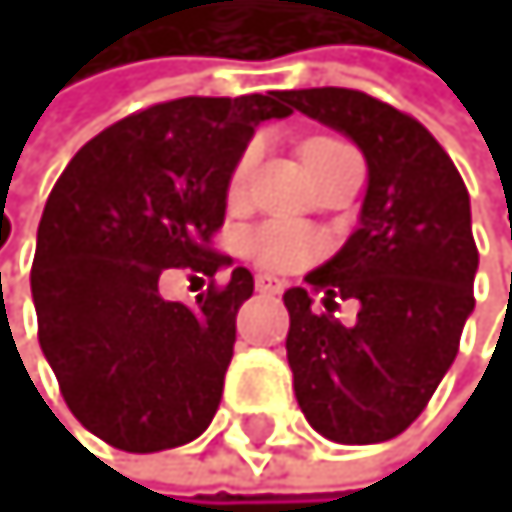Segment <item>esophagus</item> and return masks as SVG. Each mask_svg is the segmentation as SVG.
Listing matches in <instances>:
<instances>
[{
  "mask_svg": "<svg viewBox=\"0 0 512 512\" xmlns=\"http://www.w3.org/2000/svg\"><path fill=\"white\" fill-rule=\"evenodd\" d=\"M256 291H262V295H282L285 282L275 275H256Z\"/></svg>",
  "mask_w": 512,
  "mask_h": 512,
  "instance_id": "esophagus-1",
  "label": "esophagus"
}]
</instances>
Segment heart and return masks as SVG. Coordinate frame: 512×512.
I'll use <instances>...</instances> for the list:
<instances>
[{
	"label": "heart",
	"instance_id": "obj_1",
	"mask_svg": "<svg viewBox=\"0 0 512 512\" xmlns=\"http://www.w3.org/2000/svg\"><path fill=\"white\" fill-rule=\"evenodd\" d=\"M346 147L343 140L336 137H311L301 144V156H304V166H314L320 163L323 156H330L333 150ZM259 160V144H250L234 163V172H230V182H227V195L230 198H240L250 185V176L256 169ZM243 250L250 256L256 266L262 269H272V272H288V269H301L307 262H314L323 253V243L317 234H311L307 227L301 224H291V221H262L253 230H246L243 237Z\"/></svg>",
	"mask_w": 512,
	"mask_h": 512
}]
</instances>
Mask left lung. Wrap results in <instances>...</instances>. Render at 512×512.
<instances>
[{"mask_svg": "<svg viewBox=\"0 0 512 512\" xmlns=\"http://www.w3.org/2000/svg\"><path fill=\"white\" fill-rule=\"evenodd\" d=\"M291 105L352 137L368 163L362 224L327 266L288 288V365L307 423L343 446L401 436L455 362L475 311L468 189L426 127L359 89H295ZM328 298L317 315L310 295ZM336 300H359L352 328Z\"/></svg>", "mask_w": 512, "mask_h": 512, "instance_id": "obj_1", "label": "left lung"}]
</instances>
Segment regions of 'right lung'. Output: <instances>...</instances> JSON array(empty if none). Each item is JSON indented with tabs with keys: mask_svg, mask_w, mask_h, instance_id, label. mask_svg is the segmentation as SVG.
<instances>
[{
	"mask_svg": "<svg viewBox=\"0 0 512 512\" xmlns=\"http://www.w3.org/2000/svg\"><path fill=\"white\" fill-rule=\"evenodd\" d=\"M291 92L140 108L82 147L50 192L31 266L37 340L73 417L121 452H160L208 430L234 359L250 269L214 275L227 182L259 121ZM172 268L212 278L195 305L166 302Z\"/></svg>",
	"mask_w": 512,
	"mask_h": 512,
	"instance_id": "obj_1",
	"label": "right lung"
}]
</instances>
